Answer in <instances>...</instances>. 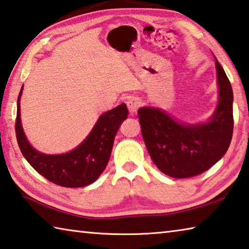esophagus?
<instances>
[{"label":"esophagus","mask_w":249,"mask_h":249,"mask_svg":"<svg viewBox=\"0 0 249 249\" xmlns=\"http://www.w3.org/2000/svg\"><path fill=\"white\" fill-rule=\"evenodd\" d=\"M141 99H139L137 97H132L128 99L127 102V106L130 112H136L139 108L141 107Z\"/></svg>","instance_id":"1"}]
</instances>
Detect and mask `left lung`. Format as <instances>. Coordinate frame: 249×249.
Wrapping results in <instances>:
<instances>
[{"label": "left lung", "instance_id": "1", "mask_svg": "<svg viewBox=\"0 0 249 249\" xmlns=\"http://www.w3.org/2000/svg\"><path fill=\"white\" fill-rule=\"evenodd\" d=\"M219 103L211 120L179 124L158 108L138 110L143 140L153 163L165 175H200L223 158L233 136V90L222 65L215 61Z\"/></svg>", "mask_w": 249, "mask_h": 249}]
</instances>
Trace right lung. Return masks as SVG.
Instances as JSON below:
<instances>
[{
  "label": "right lung",
  "mask_w": 249,
  "mask_h": 249,
  "mask_svg": "<svg viewBox=\"0 0 249 249\" xmlns=\"http://www.w3.org/2000/svg\"><path fill=\"white\" fill-rule=\"evenodd\" d=\"M21 90L23 87L17 98L15 131L20 152L27 162L41 176L55 185L77 188L94 182L106 168L113 139L121 122L127 119L128 109L125 104H121L100 116L89 137L75 150L60 155H46L35 150L24 134L19 109Z\"/></svg>",
  "instance_id": "right-lung-1"
}]
</instances>
